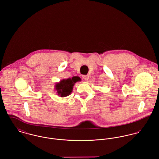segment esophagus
<instances>
[{"instance_id": "obj_1", "label": "esophagus", "mask_w": 159, "mask_h": 159, "mask_svg": "<svg viewBox=\"0 0 159 159\" xmlns=\"http://www.w3.org/2000/svg\"><path fill=\"white\" fill-rule=\"evenodd\" d=\"M82 77L85 80H88L89 79V76L88 75H82Z\"/></svg>"}]
</instances>
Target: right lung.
I'll list each match as a JSON object with an SVG mask.
<instances>
[{"label":"right lung","instance_id":"right-lung-1","mask_svg":"<svg viewBox=\"0 0 159 159\" xmlns=\"http://www.w3.org/2000/svg\"><path fill=\"white\" fill-rule=\"evenodd\" d=\"M79 81H81V79L78 76H74L72 78L63 79L60 82L56 83L55 89L57 91V94L62 98L69 96L72 91L75 84Z\"/></svg>","mask_w":159,"mask_h":159}]
</instances>
